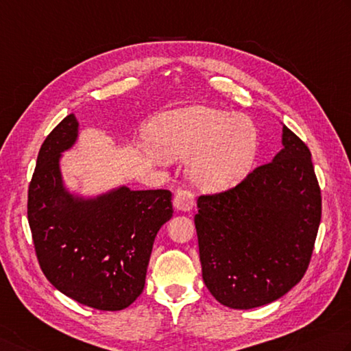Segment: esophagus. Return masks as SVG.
Here are the masks:
<instances>
[{"mask_svg": "<svg viewBox=\"0 0 351 351\" xmlns=\"http://www.w3.org/2000/svg\"><path fill=\"white\" fill-rule=\"evenodd\" d=\"M195 205V195L190 190H180L175 195L173 207L180 211H190Z\"/></svg>", "mask_w": 351, "mask_h": 351, "instance_id": "esophagus-1", "label": "esophagus"}]
</instances>
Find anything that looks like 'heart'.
I'll return each instance as SVG.
<instances>
[{
  "label": "heart",
  "mask_w": 351,
  "mask_h": 351,
  "mask_svg": "<svg viewBox=\"0 0 351 351\" xmlns=\"http://www.w3.org/2000/svg\"><path fill=\"white\" fill-rule=\"evenodd\" d=\"M154 149L167 160H187V176L204 191H225L242 182L257 155L252 121L223 109L191 105L164 112L149 128Z\"/></svg>",
  "instance_id": "b5f03b06"
}]
</instances>
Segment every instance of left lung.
Wrapping results in <instances>:
<instances>
[{"instance_id":"left-lung-1","label":"left lung","mask_w":351,"mask_h":351,"mask_svg":"<svg viewBox=\"0 0 351 351\" xmlns=\"http://www.w3.org/2000/svg\"><path fill=\"white\" fill-rule=\"evenodd\" d=\"M283 149L237 187L197 199L202 278L231 308L283 297L303 278L321 222L311 150L283 125Z\"/></svg>"}]
</instances>
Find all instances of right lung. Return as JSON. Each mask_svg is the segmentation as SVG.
<instances>
[{"label":"right lung","instance_id":"1","mask_svg":"<svg viewBox=\"0 0 351 351\" xmlns=\"http://www.w3.org/2000/svg\"><path fill=\"white\" fill-rule=\"evenodd\" d=\"M79 138V121L66 115L40 146L29 187L27 215L47 280L80 304L123 311L140 297L155 237L173 216L169 190L97 195L66 187L60 160Z\"/></svg>","mask_w":351,"mask_h":351}]
</instances>
